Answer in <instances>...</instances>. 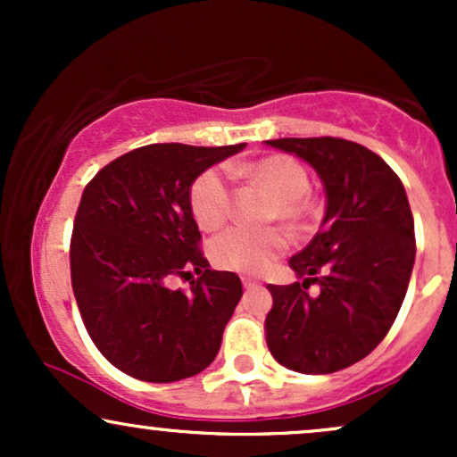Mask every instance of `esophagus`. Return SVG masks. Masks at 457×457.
Here are the masks:
<instances>
[{"mask_svg":"<svg viewBox=\"0 0 457 457\" xmlns=\"http://www.w3.org/2000/svg\"><path fill=\"white\" fill-rule=\"evenodd\" d=\"M240 281H243L245 287H255V286H258V279H253V277H243V279H240Z\"/></svg>","mask_w":457,"mask_h":457,"instance_id":"obj_1","label":"esophagus"}]
</instances>
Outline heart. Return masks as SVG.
<instances>
[{"mask_svg":"<svg viewBox=\"0 0 457 457\" xmlns=\"http://www.w3.org/2000/svg\"><path fill=\"white\" fill-rule=\"evenodd\" d=\"M234 176L269 187L279 202L277 214L287 223H303L316 214V204L309 199V174L295 156L270 154L251 165L232 167ZM191 211L204 229L223 225L232 214L234 193L228 176L219 167L202 171L191 185ZM290 246V236L279 228L251 229L236 225L219 234L211 245L212 262L225 270L260 272L277 255Z\"/></svg>","mask_w":457,"mask_h":457,"instance_id":"1","label":"heart"}]
</instances>
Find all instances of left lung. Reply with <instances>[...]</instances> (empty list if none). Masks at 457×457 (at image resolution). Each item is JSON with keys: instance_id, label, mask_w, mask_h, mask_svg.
Segmentation results:
<instances>
[{"instance_id": "8db88e82", "label": "left lung", "mask_w": 457, "mask_h": 457, "mask_svg": "<svg viewBox=\"0 0 457 457\" xmlns=\"http://www.w3.org/2000/svg\"><path fill=\"white\" fill-rule=\"evenodd\" d=\"M307 161L327 188L320 232L290 269L303 281L269 286L266 344L277 363L333 374L365 359L395 322L414 264V221L395 171L339 137L270 139ZM313 282L316 295L308 292Z\"/></svg>"}]
</instances>
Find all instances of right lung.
<instances>
[{
    "label": "right lung",
    "instance_id": "right-lung-1",
    "mask_svg": "<svg viewBox=\"0 0 457 457\" xmlns=\"http://www.w3.org/2000/svg\"><path fill=\"white\" fill-rule=\"evenodd\" d=\"M245 144H150L104 165L83 188L71 236L79 313L101 354L145 382L206 370L221 348L243 283L212 270L191 211L195 178ZM200 277L171 291V276Z\"/></svg>",
    "mask_w": 457,
    "mask_h": 457
}]
</instances>
